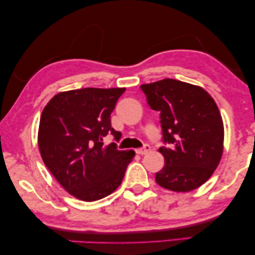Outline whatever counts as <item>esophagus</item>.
Returning a JSON list of instances; mask_svg holds the SVG:
<instances>
[{
  "instance_id": "esophagus-1",
  "label": "esophagus",
  "mask_w": 255,
  "mask_h": 255,
  "mask_svg": "<svg viewBox=\"0 0 255 255\" xmlns=\"http://www.w3.org/2000/svg\"><path fill=\"white\" fill-rule=\"evenodd\" d=\"M150 150V146L149 144H144V146L142 147V148H139V149H136L135 150V152L138 155H144V154H147L148 151Z\"/></svg>"
}]
</instances>
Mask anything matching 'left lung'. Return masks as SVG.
Instances as JSON below:
<instances>
[{"instance_id": "left-lung-1", "label": "left lung", "mask_w": 255, "mask_h": 255, "mask_svg": "<svg viewBox=\"0 0 255 255\" xmlns=\"http://www.w3.org/2000/svg\"><path fill=\"white\" fill-rule=\"evenodd\" d=\"M151 109L160 113L165 165L155 180L165 189L187 193L206 182L223 152L222 117L204 89L172 78L141 85Z\"/></svg>"}]
</instances>
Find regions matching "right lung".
<instances>
[{
    "label": "right lung",
    "instance_id": "1",
    "mask_svg": "<svg viewBox=\"0 0 255 255\" xmlns=\"http://www.w3.org/2000/svg\"><path fill=\"white\" fill-rule=\"evenodd\" d=\"M125 88H85L59 92L43 109L38 127L42 159L57 181L81 201L93 202L111 195L122 183L135 152L119 150L111 114Z\"/></svg>",
    "mask_w": 255,
    "mask_h": 255
}]
</instances>
